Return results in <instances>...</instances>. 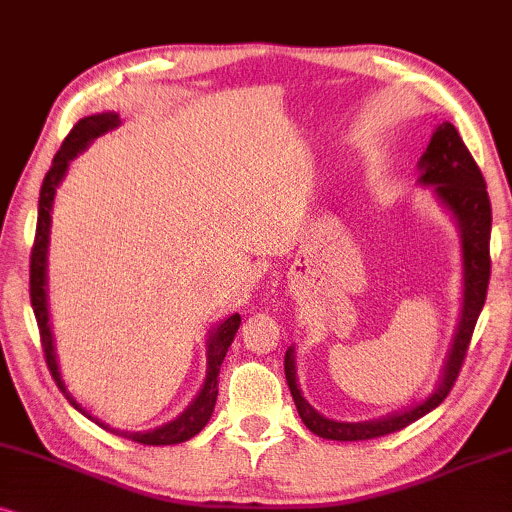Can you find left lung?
I'll use <instances>...</instances> for the list:
<instances>
[{
    "instance_id": "8db88e82",
    "label": "left lung",
    "mask_w": 512,
    "mask_h": 512,
    "mask_svg": "<svg viewBox=\"0 0 512 512\" xmlns=\"http://www.w3.org/2000/svg\"><path fill=\"white\" fill-rule=\"evenodd\" d=\"M421 177L419 182L426 187H433L438 201L445 206L459 224L461 231V260H463V302H461V318L456 325L452 349L447 353L445 367H442L438 388L421 400L410 410L388 414V417L374 421H332L323 414L313 410L306 403V398L299 391L297 370H295V349L285 351V379H288L292 400H295L299 417L304 426L318 438L353 442V440H372L381 435L395 433L400 428L414 424V421L435 410L447 393L452 391L456 377L466 358L470 337H473L475 323L485 306L489 271H492V260H489V236H492V203H489L485 177H482L478 163L470 156L468 147L463 145L461 135L449 121L435 128L431 142H428L424 156L419 159Z\"/></svg>"
}]
</instances>
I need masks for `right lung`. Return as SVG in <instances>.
Masks as SVG:
<instances>
[{"label":"right lung","mask_w":512,"mask_h":512,"mask_svg":"<svg viewBox=\"0 0 512 512\" xmlns=\"http://www.w3.org/2000/svg\"><path fill=\"white\" fill-rule=\"evenodd\" d=\"M121 124L117 112H102V114H91V117L79 119L70 135L63 140L58 154L53 156V163L49 168V173L44 177L42 192H39V215H37V234H34V245H32V255H30V299H32V309H34V318H37L39 325V335H42V346H44V358L46 365H49L51 377L56 381L60 391L65 393V398L70 400V405L74 410H79L84 417L93 419L95 424L107 428V431L121 435V438L140 442V445H180L189 438H194L196 433L203 431V426L208 424L210 417H213L215 403H217V374H220L222 360L227 356L231 342H234L238 325H241V316L234 313V316L224 318L213 327L208 335L206 342V353H208V370H206V379H203V386L196 398L192 400V405L187 407L180 417L170 421V424H163L159 428H152V431H140V433H131V431H117V428H109L107 424H102L95 417H91L84 407H81L77 400L72 398L70 391L65 388V381L60 377L58 370V360H56V346H53V332H51V323H49V281H46V260H49V238H51V208H53V199H56V189L60 185L67 173V166L74 156L84 152V149L91 145L95 138H100L102 133L112 131Z\"/></svg>","instance_id":"add662e5"}]
</instances>
